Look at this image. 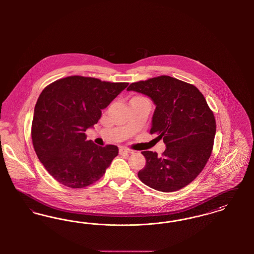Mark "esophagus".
<instances>
[{
	"label": "esophagus",
	"mask_w": 254,
	"mask_h": 254,
	"mask_svg": "<svg viewBox=\"0 0 254 254\" xmlns=\"http://www.w3.org/2000/svg\"><path fill=\"white\" fill-rule=\"evenodd\" d=\"M119 152H120V154H130V153H133V150L129 148H126V147H120Z\"/></svg>",
	"instance_id": "34e87169"
}]
</instances>
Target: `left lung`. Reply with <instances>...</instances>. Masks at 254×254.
<instances>
[{"label":"left lung","mask_w":254,"mask_h":254,"mask_svg":"<svg viewBox=\"0 0 254 254\" xmlns=\"http://www.w3.org/2000/svg\"><path fill=\"white\" fill-rule=\"evenodd\" d=\"M127 90L151 98L156 109L150 133L167 145L162 156L142 151L146 163L139 179L163 192L181 190L200 174L211 155L216 132L213 112L196 86L170 76L132 83Z\"/></svg>","instance_id":"left-lung-1"}]
</instances>
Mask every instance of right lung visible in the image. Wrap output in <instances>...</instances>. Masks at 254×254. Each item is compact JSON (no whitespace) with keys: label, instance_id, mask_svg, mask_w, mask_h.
<instances>
[{"label":"right lung","instance_id":"right-lung-1","mask_svg":"<svg viewBox=\"0 0 254 254\" xmlns=\"http://www.w3.org/2000/svg\"><path fill=\"white\" fill-rule=\"evenodd\" d=\"M127 85L69 76L44 88L35 105L31 138L39 160L56 181L82 189L105 174L119 149L85 141V131Z\"/></svg>","mask_w":254,"mask_h":254}]
</instances>
